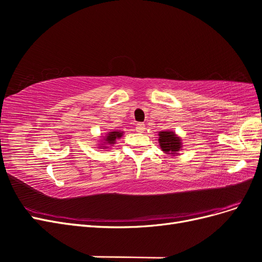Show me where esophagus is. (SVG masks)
<instances>
[{
  "label": "esophagus",
  "mask_w": 262,
  "mask_h": 262,
  "mask_svg": "<svg viewBox=\"0 0 262 262\" xmlns=\"http://www.w3.org/2000/svg\"><path fill=\"white\" fill-rule=\"evenodd\" d=\"M136 128H137V131H138V132H144L145 129H146L144 123H138Z\"/></svg>",
  "instance_id": "esophagus-1"
}]
</instances>
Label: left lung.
Returning a JSON list of instances; mask_svg holds the SVG:
<instances>
[{
    "mask_svg": "<svg viewBox=\"0 0 262 262\" xmlns=\"http://www.w3.org/2000/svg\"><path fill=\"white\" fill-rule=\"evenodd\" d=\"M158 143L163 152L170 156H176L182 149V140L171 130L158 132Z\"/></svg>",
    "mask_w": 262,
    "mask_h": 262,
    "instance_id": "1",
    "label": "left lung"
}]
</instances>
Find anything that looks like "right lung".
I'll list each match as a JSON object with an SVG mask.
<instances>
[{
	"instance_id": "add662e5",
	"label": "right lung",
	"mask_w": 262,
	"mask_h": 262,
	"mask_svg": "<svg viewBox=\"0 0 262 262\" xmlns=\"http://www.w3.org/2000/svg\"><path fill=\"white\" fill-rule=\"evenodd\" d=\"M124 131L121 130H112L108 131L105 136H102L100 141L98 142V146L99 148H105V149H109L112 146H114V144H116L117 140L120 139L123 136Z\"/></svg>"
}]
</instances>
